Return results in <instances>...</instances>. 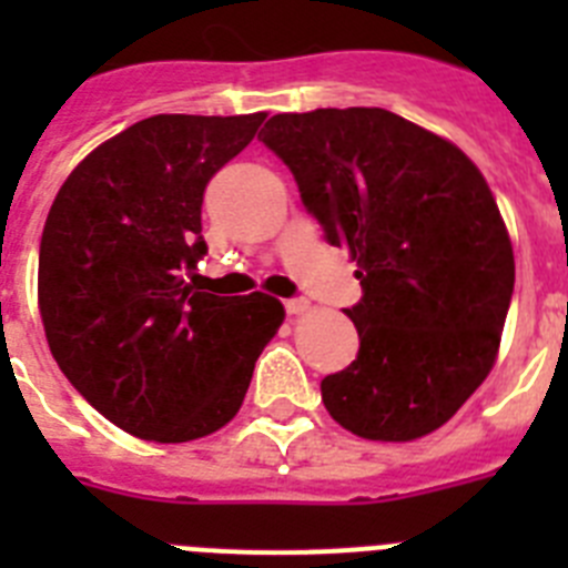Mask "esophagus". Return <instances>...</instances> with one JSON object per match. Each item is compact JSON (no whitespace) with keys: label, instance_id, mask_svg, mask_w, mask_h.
<instances>
[{"label":"esophagus","instance_id":"34e87169","mask_svg":"<svg viewBox=\"0 0 568 568\" xmlns=\"http://www.w3.org/2000/svg\"><path fill=\"white\" fill-rule=\"evenodd\" d=\"M284 310H287L290 315L307 313V310H310V301H307V298H287V301H284Z\"/></svg>","mask_w":568,"mask_h":568}]
</instances>
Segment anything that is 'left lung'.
<instances>
[{"instance_id": "8db88e82", "label": "left lung", "mask_w": 568, "mask_h": 568, "mask_svg": "<svg viewBox=\"0 0 568 568\" xmlns=\"http://www.w3.org/2000/svg\"><path fill=\"white\" fill-rule=\"evenodd\" d=\"M258 139L358 264V358L321 400L366 440L435 433L486 381L515 290L500 210L464 150L384 108L273 115Z\"/></svg>"}]
</instances>
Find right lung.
Wrapping results in <instances>:
<instances>
[{
    "label": "right lung",
    "instance_id": "right-lung-1",
    "mask_svg": "<svg viewBox=\"0 0 568 568\" xmlns=\"http://www.w3.org/2000/svg\"><path fill=\"white\" fill-rule=\"evenodd\" d=\"M267 113H162L99 144L57 193L39 244L50 353L124 433L184 444L222 429L284 321L267 293L199 290L204 187Z\"/></svg>",
    "mask_w": 568,
    "mask_h": 568
}]
</instances>
